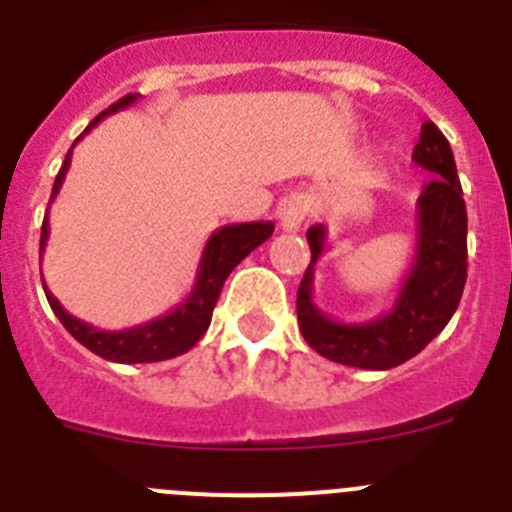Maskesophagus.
<instances>
[{"label":"esophagus","instance_id":"esophagus-1","mask_svg":"<svg viewBox=\"0 0 512 512\" xmlns=\"http://www.w3.org/2000/svg\"><path fill=\"white\" fill-rule=\"evenodd\" d=\"M307 215V202L302 197H289L279 205V225H282L284 233H297L305 223Z\"/></svg>","mask_w":512,"mask_h":512}]
</instances>
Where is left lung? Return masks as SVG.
<instances>
[{"label": "left lung", "instance_id": "obj_1", "mask_svg": "<svg viewBox=\"0 0 512 512\" xmlns=\"http://www.w3.org/2000/svg\"><path fill=\"white\" fill-rule=\"evenodd\" d=\"M413 158L433 179L418 197L413 264L397 289L395 305L384 315L366 323H338L312 302L325 228L307 230L312 259L297 289V320L310 348L336 364L377 372L405 364L449 325L459 307L467 284V205L449 140L433 122H423Z\"/></svg>", "mask_w": 512, "mask_h": 512}]
</instances>
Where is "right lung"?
<instances>
[{
	"label": "right lung",
	"instance_id": "1",
	"mask_svg": "<svg viewBox=\"0 0 512 512\" xmlns=\"http://www.w3.org/2000/svg\"><path fill=\"white\" fill-rule=\"evenodd\" d=\"M138 97L140 94H128V97H122L120 102L112 104L110 110H104L102 115L94 117V120L89 122V128L76 138V143H79L102 117L112 115V112L117 110H125V107L138 102ZM74 146L66 153V161H63L56 182H53L51 202L56 200V194L61 192L66 171H69L71 166ZM48 233H51V230H48V212H45L43 230H40V256H43L45 243H48ZM271 233H274V223H269V220H259V223H235L217 228L215 233L210 235L205 251H202L197 279H194V287L192 292H189L187 300L179 302L174 310L161 315V318L148 320V323L143 325H133V328L99 330L94 328V325L84 323V320L74 318L71 312H66V307H63L43 284L45 297H48V305L56 312V318L61 320L63 328L69 330L81 346H87L92 354L102 356V359L117 361V364H151V361L174 359V356L179 354H187L189 348L205 336V330L210 328L212 310H215V302L217 297H220V289H223L228 274L246 259L253 248H259L266 238H271ZM40 277H43V274H40Z\"/></svg>",
	"mask_w": 512,
	"mask_h": 512
}]
</instances>
